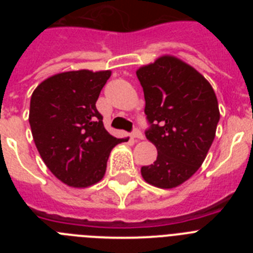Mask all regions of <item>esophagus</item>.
Listing matches in <instances>:
<instances>
[{
	"label": "esophagus",
	"mask_w": 253,
	"mask_h": 253,
	"mask_svg": "<svg viewBox=\"0 0 253 253\" xmlns=\"http://www.w3.org/2000/svg\"><path fill=\"white\" fill-rule=\"evenodd\" d=\"M131 138H133V139H143V134H142V131L139 130V129H134L133 131H131Z\"/></svg>",
	"instance_id": "34e87169"
}]
</instances>
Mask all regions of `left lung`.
<instances>
[{
	"instance_id": "1",
	"label": "left lung",
	"mask_w": 253,
	"mask_h": 253,
	"mask_svg": "<svg viewBox=\"0 0 253 253\" xmlns=\"http://www.w3.org/2000/svg\"><path fill=\"white\" fill-rule=\"evenodd\" d=\"M137 77L151 124L146 137L158 152L153 165L140 172L148 184L173 189L204 162L220 118L218 100L207 78L173 55L140 67Z\"/></svg>"
}]
</instances>
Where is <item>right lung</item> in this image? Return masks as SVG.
<instances>
[{"label":"right lung","instance_id":"right-lung-1","mask_svg":"<svg viewBox=\"0 0 253 253\" xmlns=\"http://www.w3.org/2000/svg\"><path fill=\"white\" fill-rule=\"evenodd\" d=\"M111 71H69L44 80L31 95L30 123L40 157L63 184L88 187L102 180L116 144L96 109Z\"/></svg>","mask_w":253,"mask_h":253}]
</instances>
